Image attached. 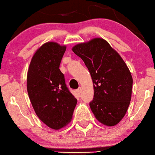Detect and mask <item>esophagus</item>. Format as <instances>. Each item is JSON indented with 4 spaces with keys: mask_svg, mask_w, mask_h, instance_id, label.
Instances as JSON below:
<instances>
[{
    "mask_svg": "<svg viewBox=\"0 0 155 155\" xmlns=\"http://www.w3.org/2000/svg\"><path fill=\"white\" fill-rule=\"evenodd\" d=\"M77 91L78 94H81V88L80 87L79 89H77V91Z\"/></svg>",
    "mask_w": 155,
    "mask_h": 155,
    "instance_id": "obj_1",
    "label": "esophagus"
}]
</instances>
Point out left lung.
Here are the masks:
<instances>
[{"instance_id":"8db88e82","label":"left lung","mask_w":155,"mask_h":155,"mask_svg":"<svg viewBox=\"0 0 155 155\" xmlns=\"http://www.w3.org/2000/svg\"><path fill=\"white\" fill-rule=\"evenodd\" d=\"M84 61L93 82L89 104L96 119L107 126L117 125L130 104L133 79L123 58L101 38L76 44L71 49Z\"/></svg>"}]
</instances>
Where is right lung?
I'll return each instance as SVG.
<instances>
[{
  "mask_svg": "<svg viewBox=\"0 0 155 155\" xmlns=\"http://www.w3.org/2000/svg\"><path fill=\"white\" fill-rule=\"evenodd\" d=\"M66 49L65 45L53 41L45 43L33 54L26 77L28 94L35 112L54 130L71 122L77 104L59 69Z\"/></svg>",
  "mask_w": 155,
  "mask_h": 155,
  "instance_id": "add662e5",
  "label": "right lung"
}]
</instances>
